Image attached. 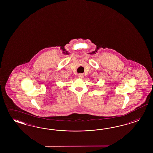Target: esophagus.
<instances>
[{
  "mask_svg": "<svg viewBox=\"0 0 153 153\" xmlns=\"http://www.w3.org/2000/svg\"><path fill=\"white\" fill-rule=\"evenodd\" d=\"M83 74H79V79H82L83 78Z\"/></svg>",
  "mask_w": 153,
  "mask_h": 153,
  "instance_id": "1",
  "label": "esophagus"
}]
</instances>
